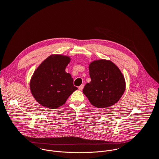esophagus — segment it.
Wrapping results in <instances>:
<instances>
[{
    "label": "esophagus",
    "instance_id": "34e87169",
    "mask_svg": "<svg viewBox=\"0 0 159 159\" xmlns=\"http://www.w3.org/2000/svg\"><path fill=\"white\" fill-rule=\"evenodd\" d=\"M84 87V84H82L81 85H80V86L79 87V90H82L83 89Z\"/></svg>",
    "mask_w": 159,
    "mask_h": 159
}]
</instances>
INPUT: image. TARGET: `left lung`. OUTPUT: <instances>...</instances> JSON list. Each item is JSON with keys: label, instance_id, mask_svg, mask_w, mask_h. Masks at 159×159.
<instances>
[{"label": "left lung", "instance_id": "obj_1", "mask_svg": "<svg viewBox=\"0 0 159 159\" xmlns=\"http://www.w3.org/2000/svg\"><path fill=\"white\" fill-rule=\"evenodd\" d=\"M89 70L91 81L86 84L83 93L90 104L105 108L116 103L126 89L125 79L119 68L111 60L101 59L90 63Z\"/></svg>", "mask_w": 159, "mask_h": 159}]
</instances>
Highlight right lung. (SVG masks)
Masks as SVG:
<instances>
[{
    "mask_svg": "<svg viewBox=\"0 0 159 159\" xmlns=\"http://www.w3.org/2000/svg\"><path fill=\"white\" fill-rule=\"evenodd\" d=\"M70 57L52 55L37 68L31 77L30 87L35 100L41 106L57 109L63 105L69 97L77 89L74 80L65 69Z\"/></svg>",
    "mask_w": 159,
    "mask_h": 159,
    "instance_id": "1",
    "label": "right lung"
}]
</instances>
